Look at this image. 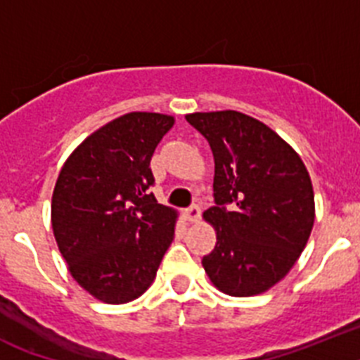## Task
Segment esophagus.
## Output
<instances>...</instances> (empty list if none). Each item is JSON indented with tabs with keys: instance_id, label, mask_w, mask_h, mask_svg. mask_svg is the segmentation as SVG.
I'll return each instance as SVG.
<instances>
[{
	"instance_id": "1",
	"label": "esophagus",
	"mask_w": 360,
	"mask_h": 360,
	"mask_svg": "<svg viewBox=\"0 0 360 360\" xmlns=\"http://www.w3.org/2000/svg\"><path fill=\"white\" fill-rule=\"evenodd\" d=\"M184 217H186V221H190V223H198L199 219H201V208H199L198 205H192L190 208L184 210Z\"/></svg>"
}]
</instances>
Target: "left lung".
<instances>
[{"instance_id": "8db88e82", "label": "left lung", "mask_w": 360, "mask_h": 360, "mask_svg": "<svg viewBox=\"0 0 360 360\" xmlns=\"http://www.w3.org/2000/svg\"><path fill=\"white\" fill-rule=\"evenodd\" d=\"M186 121L210 143L214 199L202 217L217 243L202 266L233 297L266 292L292 270L315 221L310 174L295 150L261 121L236 110L195 112Z\"/></svg>"}]
</instances>
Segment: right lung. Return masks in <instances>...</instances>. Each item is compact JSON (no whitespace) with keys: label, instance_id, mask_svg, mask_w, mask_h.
<instances>
[{"label":"right lung","instance_id":"right-lung-1","mask_svg":"<svg viewBox=\"0 0 360 360\" xmlns=\"http://www.w3.org/2000/svg\"><path fill=\"white\" fill-rule=\"evenodd\" d=\"M174 117L130 112L90 134L65 161L52 193V230L81 288L108 304L154 283L177 212L159 205L150 159Z\"/></svg>","mask_w":360,"mask_h":360}]
</instances>
